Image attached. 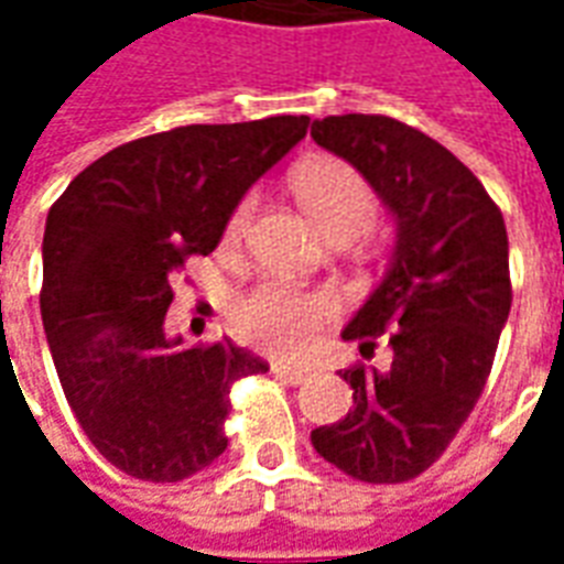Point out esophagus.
<instances>
[{"label":"esophagus","mask_w":564,"mask_h":564,"mask_svg":"<svg viewBox=\"0 0 564 564\" xmlns=\"http://www.w3.org/2000/svg\"><path fill=\"white\" fill-rule=\"evenodd\" d=\"M271 371H274V378H281L283 383H305V380L311 378V368L305 366H283V362H274Z\"/></svg>","instance_id":"obj_1"}]
</instances>
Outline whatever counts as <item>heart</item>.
Instances as JSON below:
<instances>
[{"instance_id": "heart-1", "label": "heart", "mask_w": 564, "mask_h": 564, "mask_svg": "<svg viewBox=\"0 0 564 564\" xmlns=\"http://www.w3.org/2000/svg\"><path fill=\"white\" fill-rule=\"evenodd\" d=\"M295 193L305 210L329 238H356L378 217V196L350 162L311 160L295 174ZM257 198L245 196L226 223V238L245 235ZM335 314V302L326 293L299 290L290 283H259L232 305L235 332L259 350L278 356L305 354L317 332Z\"/></svg>"}]
</instances>
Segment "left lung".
<instances>
[{"label":"left lung","instance_id":"8db88e82","mask_svg":"<svg viewBox=\"0 0 564 564\" xmlns=\"http://www.w3.org/2000/svg\"><path fill=\"white\" fill-rule=\"evenodd\" d=\"M319 148L375 186L395 217L390 269L341 332L390 368L350 366L354 411L311 432L335 468L404 484L447 449L480 399L510 314L508 229L484 184L444 144L383 115L314 120Z\"/></svg>","mask_w":564,"mask_h":564}]
</instances>
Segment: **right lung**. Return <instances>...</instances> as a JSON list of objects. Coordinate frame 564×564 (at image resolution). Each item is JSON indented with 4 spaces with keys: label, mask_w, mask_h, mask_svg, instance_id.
I'll return each instance as SVG.
<instances>
[{
    "label": "right lung",
    "mask_w": 564,
    "mask_h": 564,
    "mask_svg": "<svg viewBox=\"0 0 564 564\" xmlns=\"http://www.w3.org/2000/svg\"><path fill=\"white\" fill-rule=\"evenodd\" d=\"M311 117L196 123L120 144L56 198L42 319L84 435L115 468L177 484L220 456L229 390L269 366L229 338L165 335L174 271L220 245L238 202L305 139Z\"/></svg>",
    "instance_id": "obj_1"
}]
</instances>
